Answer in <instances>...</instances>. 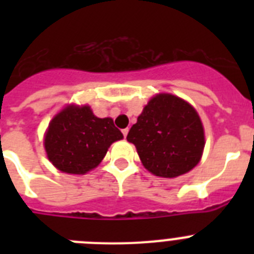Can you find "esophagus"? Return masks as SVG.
Here are the masks:
<instances>
[{
	"label": "esophagus",
	"instance_id": "esophagus-1",
	"mask_svg": "<svg viewBox=\"0 0 254 254\" xmlns=\"http://www.w3.org/2000/svg\"><path fill=\"white\" fill-rule=\"evenodd\" d=\"M128 131H129L128 128H125V129H122V133H123V136H125V137H127V134H128Z\"/></svg>",
	"mask_w": 254,
	"mask_h": 254
}]
</instances>
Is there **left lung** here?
Masks as SVG:
<instances>
[{"instance_id": "obj_1", "label": "left lung", "mask_w": 254, "mask_h": 254, "mask_svg": "<svg viewBox=\"0 0 254 254\" xmlns=\"http://www.w3.org/2000/svg\"><path fill=\"white\" fill-rule=\"evenodd\" d=\"M127 141L136 146L150 173L174 178L199 163L205 133L198 113L190 103L172 94H158L145 105Z\"/></svg>"}]
</instances>
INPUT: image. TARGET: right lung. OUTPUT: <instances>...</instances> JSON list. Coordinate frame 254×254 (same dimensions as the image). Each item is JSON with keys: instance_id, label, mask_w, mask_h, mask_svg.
I'll list each match as a JSON object with an SVG mask.
<instances>
[{"instance_id": "add662e5", "label": "right lung", "mask_w": 254, "mask_h": 254, "mask_svg": "<svg viewBox=\"0 0 254 254\" xmlns=\"http://www.w3.org/2000/svg\"><path fill=\"white\" fill-rule=\"evenodd\" d=\"M122 138L112 118H98L89 105H67L49 123L44 147L58 170L85 174L99 165L112 143Z\"/></svg>"}]
</instances>
